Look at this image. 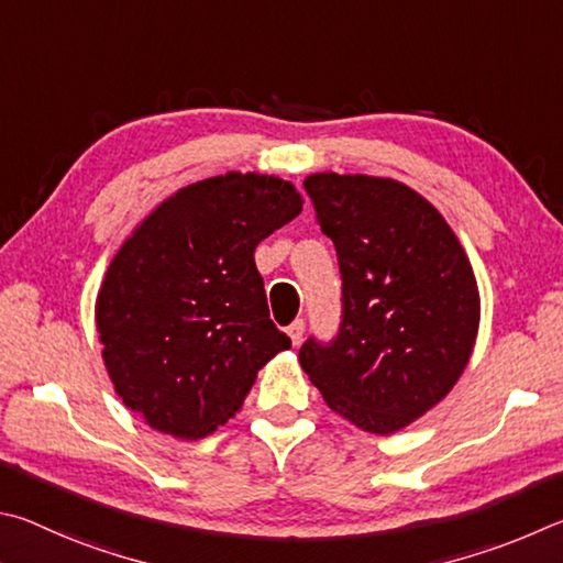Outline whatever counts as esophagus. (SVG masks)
<instances>
[{
    "instance_id": "esophagus-1",
    "label": "esophagus",
    "mask_w": 563,
    "mask_h": 563,
    "mask_svg": "<svg viewBox=\"0 0 563 563\" xmlns=\"http://www.w3.org/2000/svg\"><path fill=\"white\" fill-rule=\"evenodd\" d=\"M287 336L291 339L294 346H299V341H301V336H303V319H297V321H291V323H289Z\"/></svg>"
}]
</instances>
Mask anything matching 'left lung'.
Segmentation results:
<instances>
[{
    "mask_svg": "<svg viewBox=\"0 0 563 563\" xmlns=\"http://www.w3.org/2000/svg\"><path fill=\"white\" fill-rule=\"evenodd\" d=\"M343 279L339 336L309 339L301 368L353 426L393 435L438 406L467 368L479 291L465 250L426 197L390 177L303 180Z\"/></svg>",
    "mask_w": 563,
    "mask_h": 563,
    "instance_id": "1",
    "label": "left lung"
}]
</instances>
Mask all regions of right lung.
Returning <instances> with one entry per match:
<instances>
[{
    "mask_svg": "<svg viewBox=\"0 0 563 563\" xmlns=\"http://www.w3.org/2000/svg\"><path fill=\"white\" fill-rule=\"evenodd\" d=\"M301 205L282 177H207L157 205L115 252L96 329L118 398L153 430L207 438L291 349L269 319L254 250Z\"/></svg>",
    "mask_w": 563,
    "mask_h": 563,
    "instance_id": "1",
    "label": "right lung"
}]
</instances>
